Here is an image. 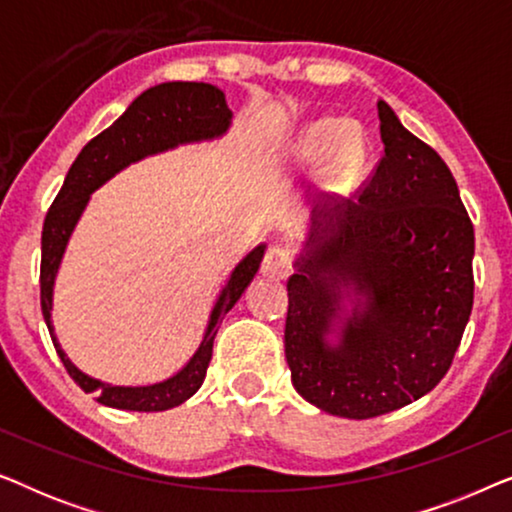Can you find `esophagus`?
<instances>
[{
    "mask_svg": "<svg viewBox=\"0 0 512 512\" xmlns=\"http://www.w3.org/2000/svg\"><path fill=\"white\" fill-rule=\"evenodd\" d=\"M291 270V256L282 247H270L263 258V275L270 279H286Z\"/></svg>",
    "mask_w": 512,
    "mask_h": 512,
    "instance_id": "34e87169",
    "label": "esophagus"
}]
</instances>
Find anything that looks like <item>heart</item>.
Here are the masks:
<instances>
[{"label": "heart", "instance_id": "heart-1", "mask_svg": "<svg viewBox=\"0 0 512 512\" xmlns=\"http://www.w3.org/2000/svg\"><path fill=\"white\" fill-rule=\"evenodd\" d=\"M347 121L340 118H319L300 132L291 146V160L296 165H317L326 160L333 172H347L359 165L363 156L361 139L347 132Z\"/></svg>", "mask_w": 512, "mask_h": 512}]
</instances>
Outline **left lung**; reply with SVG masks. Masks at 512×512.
<instances>
[{
  "mask_svg": "<svg viewBox=\"0 0 512 512\" xmlns=\"http://www.w3.org/2000/svg\"><path fill=\"white\" fill-rule=\"evenodd\" d=\"M384 156L317 207L289 277L284 352L307 403L370 419L443 380L473 307V223L443 158L377 102Z\"/></svg>",
  "mask_w": 512,
  "mask_h": 512,
  "instance_id": "obj_1",
  "label": "left lung"
}]
</instances>
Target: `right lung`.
Masks as SVG:
<instances>
[{
	"label": "right lung",
	"instance_id": "1",
	"mask_svg": "<svg viewBox=\"0 0 512 512\" xmlns=\"http://www.w3.org/2000/svg\"><path fill=\"white\" fill-rule=\"evenodd\" d=\"M233 111L228 109L226 95L212 83L170 81L144 90L123 116L100 132L95 139L83 146L79 156L69 167L65 184L58 198L53 200L41 233V312L51 333V340L67 373L86 394H95L97 403L116 410L132 412H163L177 408L188 401L205 382L216 331L223 314L233 310L242 293L261 268L265 244L251 249L235 270L230 272L226 286L209 312V321L198 349H195L186 366L167 377L163 382L144 384V387H123L95 380L74 366L60 347L53 328V289L58 270L65 256L69 237H72L81 214L86 212L90 195L111 177L139 160L156 156V153L177 149L181 144L212 142L228 132Z\"/></svg>",
	"mask_w": 512,
	"mask_h": 512
}]
</instances>
